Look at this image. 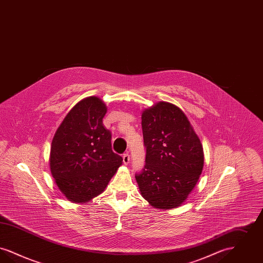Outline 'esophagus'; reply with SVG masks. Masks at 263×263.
<instances>
[{
    "mask_svg": "<svg viewBox=\"0 0 263 263\" xmlns=\"http://www.w3.org/2000/svg\"><path fill=\"white\" fill-rule=\"evenodd\" d=\"M130 162V155L128 154V153H126L123 155V163H125V164H128Z\"/></svg>",
    "mask_w": 263,
    "mask_h": 263,
    "instance_id": "esophagus-1",
    "label": "esophagus"
}]
</instances>
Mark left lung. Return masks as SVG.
Wrapping results in <instances>:
<instances>
[{"label": "left lung", "mask_w": 263, "mask_h": 263, "mask_svg": "<svg viewBox=\"0 0 263 263\" xmlns=\"http://www.w3.org/2000/svg\"><path fill=\"white\" fill-rule=\"evenodd\" d=\"M146 165L136 181L153 208L180 207L196 186L204 166L200 139L174 103L159 101L141 115Z\"/></svg>", "instance_id": "1"}]
</instances>
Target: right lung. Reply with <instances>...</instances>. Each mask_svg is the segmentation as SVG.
<instances>
[{
	"instance_id": "add662e5",
	"label": "right lung",
	"mask_w": 263,
	"mask_h": 263,
	"mask_svg": "<svg viewBox=\"0 0 263 263\" xmlns=\"http://www.w3.org/2000/svg\"><path fill=\"white\" fill-rule=\"evenodd\" d=\"M107 106L99 97L80 100L64 117L51 142V175L63 196L89 203L107 187L123 159L113 153L102 119Z\"/></svg>"
}]
</instances>
